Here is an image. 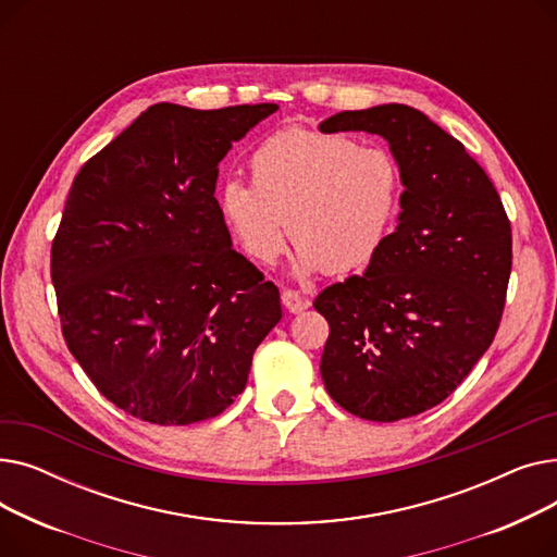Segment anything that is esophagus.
<instances>
[{
  "label": "esophagus",
  "instance_id": "obj_1",
  "mask_svg": "<svg viewBox=\"0 0 557 557\" xmlns=\"http://www.w3.org/2000/svg\"><path fill=\"white\" fill-rule=\"evenodd\" d=\"M282 305H284L290 313H300V311H305V309L311 305V300L305 298V296H300L298 290H294V288H284V290H282Z\"/></svg>",
  "mask_w": 557,
  "mask_h": 557
}]
</instances>
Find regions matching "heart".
I'll list each match as a JSON object with an SVG mask.
<instances>
[{
    "mask_svg": "<svg viewBox=\"0 0 557 557\" xmlns=\"http://www.w3.org/2000/svg\"><path fill=\"white\" fill-rule=\"evenodd\" d=\"M404 171L379 146L341 133L284 128L250 156V185L227 181L219 208L244 250L273 263L288 237L305 273H349L382 250L401 212Z\"/></svg>",
    "mask_w": 557,
    "mask_h": 557,
    "instance_id": "1",
    "label": "heart"
}]
</instances>
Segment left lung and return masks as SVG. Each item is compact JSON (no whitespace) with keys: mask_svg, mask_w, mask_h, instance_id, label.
Wrapping results in <instances>:
<instances>
[{"mask_svg":"<svg viewBox=\"0 0 557 557\" xmlns=\"http://www.w3.org/2000/svg\"><path fill=\"white\" fill-rule=\"evenodd\" d=\"M320 131L382 135L406 187L399 225L366 273L313 300L330 323L320 374L330 397L357 418L420 416L460 386L499 330L510 219L483 166L411 106L345 110Z\"/></svg>","mask_w":557,"mask_h":557,"instance_id":"1","label":"left lung"}]
</instances>
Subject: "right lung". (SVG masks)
<instances>
[{"instance_id":"1","label":"right lung","mask_w":557,"mask_h":557,"mask_svg":"<svg viewBox=\"0 0 557 557\" xmlns=\"http://www.w3.org/2000/svg\"><path fill=\"white\" fill-rule=\"evenodd\" d=\"M275 103H156L87 160L51 242L63 338L128 416L183 426L244 393L280 290L232 248L219 162Z\"/></svg>"}]
</instances>
